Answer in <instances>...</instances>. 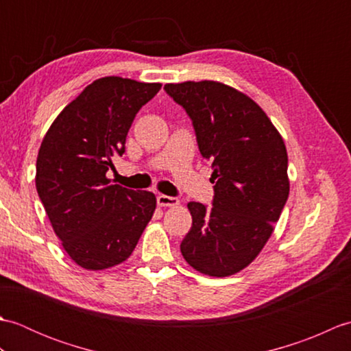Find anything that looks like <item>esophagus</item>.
<instances>
[{
	"mask_svg": "<svg viewBox=\"0 0 351 351\" xmlns=\"http://www.w3.org/2000/svg\"><path fill=\"white\" fill-rule=\"evenodd\" d=\"M156 202H158L160 206H175V205L180 204V200H178L176 197L160 195L158 197H156Z\"/></svg>",
	"mask_w": 351,
	"mask_h": 351,
	"instance_id": "1",
	"label": "esophagus"
}]
</instances>
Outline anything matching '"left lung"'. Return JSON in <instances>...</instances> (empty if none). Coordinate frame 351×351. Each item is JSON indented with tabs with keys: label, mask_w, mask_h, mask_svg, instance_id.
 <instances>
[{
	"label": "left lung",
	"mask_w": 351,
	"mask_h": 351,
	"mask_svg": "<svg viewBox=\"0 0 351 351\" xmlns=\"http://www.w3.org/2000/svg\"><path fill=\"white\" fill-rule=\"evenodd\" d=\"M164 88L191 117L199 151L213 162V206L189 202L193 223L181 253L206 276H232L259 255L287 204L285 143L265 111L234 87L205 80Z\"/></svg>",
	"instance_id": "1"
}]
</instances>
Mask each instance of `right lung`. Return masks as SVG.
I'll return each mask as SVG.
<instances>
[{
    "instance_id": "1",
    "label": "right lung",
    "mask_w": 351,
    "mask_h": 351,
    "mask_svg": "<svg viewBox=\"0 0 351 351\" xmlns=\"http://www.w3.org/2000/svg\"><path fill=\"white\" fill-rule=\"evenodd\" d=\"M160 83L104 77L88 84L51 123L37 154L36 189L51 226L73 263L106 270L131 256L156 208L151 191L110 184L113 155Z\"/></svg>"
}]
</instances>
